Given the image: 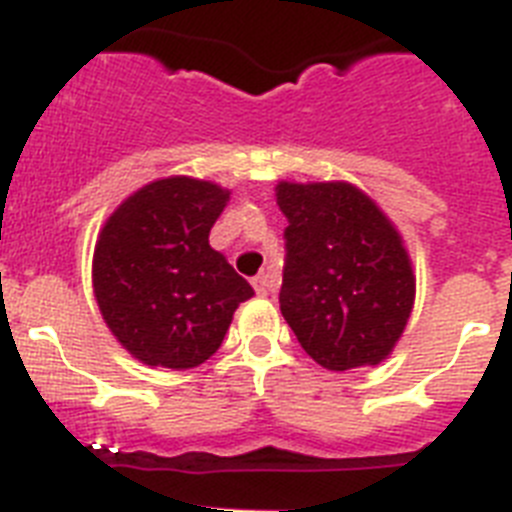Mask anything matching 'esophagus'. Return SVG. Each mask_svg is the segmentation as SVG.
Returning <instances> with one entry per match:
<instances>
[{"label": "esophagus", "instance_id": "esophagus-1", "mask_svg": "<svg viewBox=\"0 0 512 512\" xmlns=\"http://www.w3.org/2000/svg\"><path fill=\"white\" fill-rule=\"evenodd\" d=\"M277 287L272 274H259V277H253V290L259 292V295H269V292Z\"/></svg>", "mask_w": 512, "mask_h": 512}]
</instances>
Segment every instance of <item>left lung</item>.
Here are the masks:
<instances>
[{"mask_svg": "<svg viewBox=\"0 0 512 512\" xmlns=\"http://www.w3.org/2000/svg\"><path fill=\"white\" fill-rule=\"evenodd\" d=\"M274 191L290 222L279 310L300 347L334 373L383 362L417 292L396 225L347 181H279Z\"/></svg>", "mask_w": 512, "mask_h": 512, "instance_id": "8db88e82", "label": "left lung"}]
</instances>
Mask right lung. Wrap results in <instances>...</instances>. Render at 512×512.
Returning a JSON list of instances; mask_svg holds the SVG:
<instances>
[{
    "label": "right lung",
    "mask_w": 512,
    "mask_h": 512,
    "mask_svg": "<svg viewBox=\"0 0 512 512\" xmlns=\"http://www.w3.org/2000/svg\"><path fill=\"white\" fill-rule=\"evenodd\" d=\"M230 202L212 181L170 176L126 196L106 220L93 253L100 316L134 360L189 370L220 349L233 313L253 287L209 230Z\"/></svg>",
    "instance_id": "obj_1"
}]
</instances>
